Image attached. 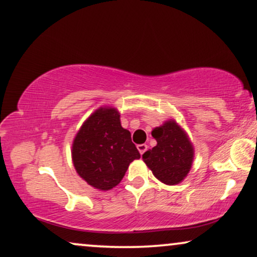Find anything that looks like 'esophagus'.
<instances>
[{"mask_svg":"<svg viewBox=\"0 0 257 257\" xmlns=\"http://www.w3.org/2000/svg\"><path fill=\"white\" fill-rule=\"evenodd\" d=\"M137 147H138V151L140 152V154H144L145 152L147 151V148H148V146H147L146 144H141V145H138Z\"/></svg>","mask_w":257,"mask_h":257,"instance_id":"esophagus-1","label":"esophagus"}]
</instances>
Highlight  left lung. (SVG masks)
<instances>
[{"mask_svg": "<svg viewBox=\"0 0 257 257\" xmlns=\"http://www.w3.org/2000/svg\"><path fill=\"white\" fill-rule=\"evenodd\" d=\"M152 136L156 146L143 154L144 162L162 183H181L190 172L193 161V146L184 130L170 119L155 127Z\"/></svg>", "mask_w": 257, "mask_h": 257, "instance_id": "left-lung-1", "label": "left lung"}]
</instances>
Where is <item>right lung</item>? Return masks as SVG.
<instances>
[{
    "label": "right lung",
    "mask_w": 257,
    "mask_h": 257,
    "mask_svg": "<svg viewBox=\"0 0 257 257\" xmlns=\"http://www.w3.org/2000/svg\"><path fill=\"white\" fill-rule=\"evenodd\" d=\"M77 174L92 188L110 190L120 183L133 160L140 153L131 133L121 127L114 107H99L83 122L72 146Z\"/></svg>",
    "instance_id": "right-lung-1"
}]
</instances>
